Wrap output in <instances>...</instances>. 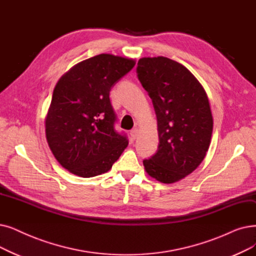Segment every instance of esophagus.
<instances>
[{"mask_svg":"<svg viewBox=\"0 0 256 256\" xmlns=\"http://www.w3.org/2000/svg\"><path fill=\"white\" fill-rule=\"evenodd\" d=\"M138 134H139V128H132V130H130V136L134 138V139H136V137L138 136Z\"/></svg>","mask_w":256,"mask_h":256,"instance_id":"obj_1","label":"esophagus"}]
</instances>
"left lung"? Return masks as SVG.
<instances>
[{
    "label": "left lung",
    "mask_w": 256,
    "mask_h": 256,
    "mask_svg": "<svg viewBox=\"0 0 256 256\" xmlns=\"http://www.w3.org/2000/svg\"><path fill=\"white\" fill-rule=\"evenodd\" d=\"M137 75L152 102L159 136L158 150L143 160L144 168L161 183L178 182L209 148L214 119L207 94L186 66L164 56L140 58Z\"/></svg>",
    "instance_id": "1"
}]
</instances>
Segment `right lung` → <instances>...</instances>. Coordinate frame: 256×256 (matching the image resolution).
Listing matches in <instances>:
<instances>
[{
	"label": "right lung",
	"instance_id": "add662e5",
	"mask_svg": "<svg viewBox=\"0 0 256 256\" xmlns=\"http://www.w3.org/2000/svg\"><path fill=\"white\" fill-rule=\"evenodd\" d=\"M135 64L99 54L76 64L58 82L45 120L46 138L66 170L82 178L104 174L126 148V136L114 128L110 91Z\"/></svg>",
	"mask_w": 256,
	"mask_h": 256
}]
</instances>
